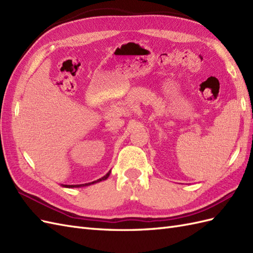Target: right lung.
<instances>
[{
    "label": "right lung",
    "instance_id": "right-lung-1",
    "mask_svg": "<svg viewBox=\"0 0 253 253\" xmlns=\"http://www.w3.org/2000/svg\"><path fill=\"white\" fill-rule=\"evenodd\" d=\"M109 175H110V172H109L108 174H106V175L103 176V177H101V178H99V179L95 180V182H93V183H88V184H85V185H63V186H64V187H68V188H74V187H81V186H87V185H90V184H94V183L101 182V180H105V179H107V178L109 177Z\"/></svg>",
    "mask_w": 253,
    "mask_h": 253
}]
</instances>
